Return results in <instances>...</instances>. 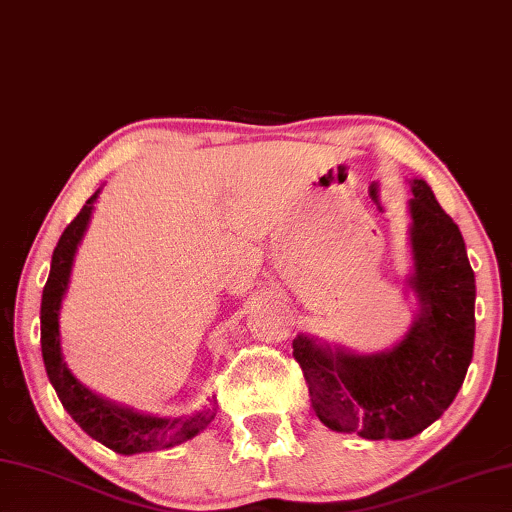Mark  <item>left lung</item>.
Listing matches in <instances>:
<instances>
[{"instance_id":"left-lung-1","label":"left lung","mask_w":512,"mask_h":512,"mask_svg":"<svg viewBox=\"0 0 512 512\" xmlns=\"http://www.w3.org/2000/svg\"><path fill=\"white\" fill-rule=\"evenodd\" d=\"M410 289L419 314L399 344L383 353L294 339L310 401L323 424L364 440H408L444 415L474 355L476 282L453 218L424 180H410Z\"/></svg>"}]
</instances>
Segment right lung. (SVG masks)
<instances>
[{"instance_id": "right-lung-1", "label": "right lung", "mask_w": 512, "mask_h": 512, "mask_svg": "<svg viewBox=\"0 0 512 512\" xmlns=\"http://www.w3.org/2000/svg\"><path fill=\"white\" fill-rule=\"evenodd\" d=\"M97 193L100 189L86 200V205L81 207L75 221L63 230L54 248L50 278L45 282L43 303H40V348H43L45 371L63 408L81 426V431H86L93 440L102 442L116 453H123V456L170 449V446L196 437L214 419V403H209V408L191 417L143 415V412L107 401L104 396L91 392L72 376L68 364L63 362L59 332L61 300L68 291L72 262H75L77 246L84 237L88 221H91Z\"/></svg>"}]
</instances>
